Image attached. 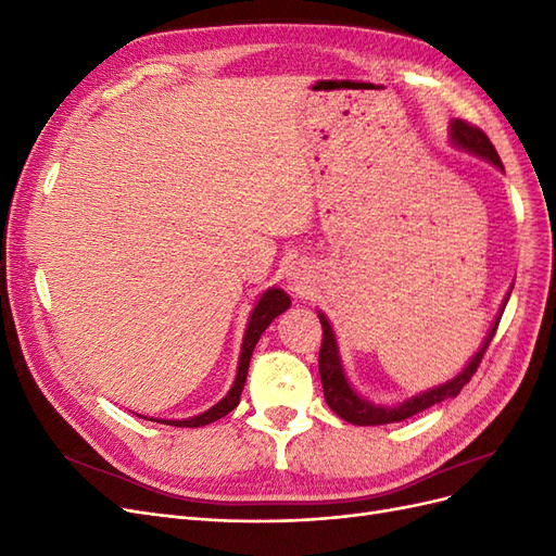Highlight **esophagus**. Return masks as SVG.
<instances>
[{
	"mask_svg": "<svg viewBox=\"0 0 556 556\" xmlns=\"http://www.w3.org/2000/svg\"><path fill=\"white\" fill-rule=\"evenodd\" d=\"M285 280L294 296H306L313 288V271L306 262H292L285 268Z\"/></svg>",
	"mask_w": 556,
	"mask_h": 556,
	"instance_id": "34e87169",
	"label": "esophagus"
}]
</instances>
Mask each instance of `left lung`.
<instances>
[{"label":"left lung","instance_id":"8db88e82","mask_svg":"<svg viewBox=\"0 0 556 556\" xmlns=\"http://www.w3.org/2000/svg\"><path fill=\"white\" fill-rule=\"evenodd\" d=\"M450 143L459 150H466V153L482 157L490 164H494L498 172H503V164L501 157L496 153V148L492 146V141L486 139V134L473 125H468L464 121H452L450 123ZM513 288L508 290L506 299H503L501 311L496 315V319L492 323L490 331H486L484 341L480 345V350L476 352L470 362L466 364V368L462 374L454 376L452 380L439 384V387H431L427 392H419L406 401L394 403V406H382V403H374L364 399L352 382L345 376V368H343V359H341V352H339V343H336V333L333 327L327 319L325 313H317L319 315V323H323V348H319V380H323V390H325V401L327 406L339 415L341 419L350 425H359V427H376V425H392V422H403V419H408L417 413H422L427 408H431L433 403H441L445 399H454L459 392L462 387L473 378V374L478 371V366L482 362L484 350L490 348L496 327H498V319L503 315V308H506L508 299H510Z\"/></svg>","mask_w":556,"mask_h":556}]
</instances>
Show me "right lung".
Listing matches in <instances>:
<instances>
[{
    "label": "right lung",
    "mask_w": 556,
    "mask_h": 556,
    "mask_svg": "<svg viewBox=\"0 0 556 556\" xmlns=\"http://www.w3.org/2000/svg\"><path fill=\"white\" fill-rule=\"evenodd\" d=\"M290 296L285 290L280 288H268L260 301L255 304V308H252L250 313V319H248V327H245V336H243V345H241V357H239V371H237V378H233V384L231 390L225 394V399H220L215 403L213 408L199 413L194 417H188V419H157V422L162 425H172V427H204V425H211L215 422V419L225 417L227 413H231L233 408L239 406L241 401V392H243V384H245V378H248V366H250V357H252V350H255L260 336L264 333V329L274 323V319L290 308ZM143 417V415H139ZM143 419H153V417H143Z\"/></svg>",
    "instance_id": "right-lung-1"
}]
</instances>
